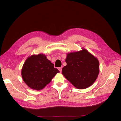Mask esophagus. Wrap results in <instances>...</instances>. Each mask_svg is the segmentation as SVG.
I'll return each mask as SVG.
<instances>
[{"label":"esophagus","instance_id":"1","mask_svg":"<svg viewBox=\"0 0 121 121\" xmlns=\"http://www.w3.org/2000/svg\"><path fill=\"white\" fill-rule=\"evenodd\" d=\"M62 67H60V68H58V69H59V71H60V72H61V71H62Z\"/></svg>","mask_w":121,"mask_h":121}]
</instances>
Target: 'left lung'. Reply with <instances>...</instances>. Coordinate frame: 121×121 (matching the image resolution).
Masks as SVG:
<instances>
[{
	"instance_id": "8db88e82",
	"label": "left lung",
	"mask_w": 121,
	"mask_h": 121,
	"mask_svg": "<svg viewBox=\"0 0 121 121\" xmlns=\"http://www.w3.org/2000/svg\"><path fill=\"white\" fill-rule=\"evenodd\" d=\"M65 62L62 74L77 89L87 88L95 81L99 72V61L86 49L67 53Z\"/></svg>"
}]
</instances>
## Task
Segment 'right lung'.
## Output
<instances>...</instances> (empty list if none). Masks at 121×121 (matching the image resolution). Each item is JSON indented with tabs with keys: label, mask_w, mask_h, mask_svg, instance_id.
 <instances>
[{
	"label": "right lung",
	"mask_w": 121,
	"mask_h": 121,
	"mask_svg": "<svg viewBox=\"0 0 121 121\" xmlns=\"http://www.w3.org/2000/svg\"><path fill=\"white\" fill-rule=\"evenodd\" d=\"M59 72L45 54L40 53L32 55L27 58L22 69L21 75L24 82L30 88L40 90Z\"/></svg>",
	"instance_id": "add662e5"
}]
</instances>
